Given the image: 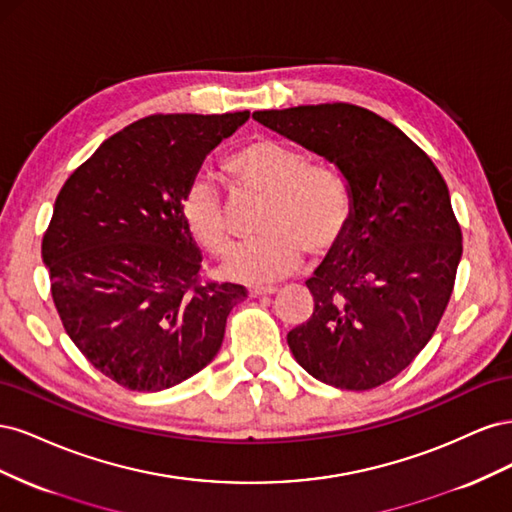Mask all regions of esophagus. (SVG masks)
Returning <instances> with one entry per match:
<instances>
[{"mask_svg": "<svg viewBox=\"0 0 512 512\" xmlns=\"http://www.w3.org/2000/svg\"><path fill=\"white\" fill-rule=\"evenodd\" d=\"M273 292H275L273 286H252L250 297H269V294H273Z\"/></svg>", "mask_w": 512, "mask_h": 512, "instance_id": "obj_1", "label": "esophagus"}]
</instances>
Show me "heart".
I'll return each instance as SVG.
<instances>
[{
    "mask_svg": "<svg viewBox=\"0 0 512 512\" xmlns=\"http://www.w3.org/2000/svg\"><path fill=\"white\" fill-rule=\"evenodd\" d=\"M235 192L265 196L258 228L262 237L232 250L222 271L232 280L265 284L282 280L301 265L303 252L320 256L346 235L352 196L339 170L303 156L275 138H252L224 162ZM181 220L190 237L209 254L228 243L224 196L207 175H194L181 194Z\"/></svg>",
    "mask_w": 512,
    "mask_h": 512,
    "instance_id": "heart-1",
    "label": "heart"
}]
</instances>
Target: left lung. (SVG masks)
Returning a JSON list of instances; mask_svg holds the SVG:
<instances>
[{
  "label": "left lung",
  "instance_id": "1",
  "mask_svg": "<svg viewBox=\"0 0 512 512\" xmlns=\"http://www.w3.org/2000/svg\"><path fill=\"white\" fill-rule=\"evenodd\" d=\"M254 119L333 162L352 196L346 235L305 282L314 314L288 346L324 384L376 389L427 346L451 299L463 247L446 181L421 147L361 106L307 104Z\"/></svg>",
  "mask_w": 512,
  "mask_h": 512
}]
</instances>
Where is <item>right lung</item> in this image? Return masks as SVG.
<instances>
[{
	"label": "right lung",
	"mask_w": 512,
	"mask_h": 512,
	"mask_svg": "<svg viewBox=\"0 0 512 512\" xmlns=\"http://www.w3.org/2000/svg\"><path fill=\"white\" fill-rule=\"evenodd\" d=\"M250 117L151 115L113 134L59 190L42 239L57 314L74 346L123 389L156 393L218 354L247 290L200 282L181 194L211 149Z\"/></svg>",
	"instance_id": "1"
}]
</instances>
